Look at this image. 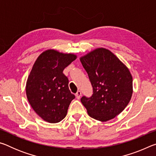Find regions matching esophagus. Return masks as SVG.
<instances>
[{"mask_svg": "<svg viewBox=\"0 0 156 156\" xmlns=\"http://www.w3.org/2000/svg\"><path fill=\"white\" fill-rule=\"evenodd\" d=\"M81 95H82L81 91H77V93L76 94V98H77V99H80V96H81Z\"/></svg>", "mask_w": 156, "mask_h": 156, "instance_id": "1", "label": "esophagus"}]
</instances>
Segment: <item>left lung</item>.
<instances>
[{"mask_svg":"<svg viewBox=\"0 0 156 156\" xmlns=\"http://www.w3.org/2000/svg\"><path fill=\"white\" fill-rule=\"evenodd\" d=\"M93 87L81 102L94 119L106 122L127 106L133 93V79L128 68L109 50L98 48L80 58Z\"/></svg>","mask_w":156,"mask_h":156,"instance_id":"obj_1","label":"left lung"}]
</instances>
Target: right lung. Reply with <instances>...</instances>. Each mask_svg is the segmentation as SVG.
<instances>
[{"label": "right lung", "instance_id": "1", "mask_svg": "<svg viewBox=\"0 0 156 156\" xmlns=\"http://www.w3.org/2000/svg\"><path fill=\"white\" fill-rule=\"evenodd\" d=\"M76 59L74 54L50 49L42 53L33 65L26 84V94L34 112L47 122L56 123L64 119L75 98L62 72Z\"/></svg>", "mask_w": 156, "mask_h": 156}]
</instances>
